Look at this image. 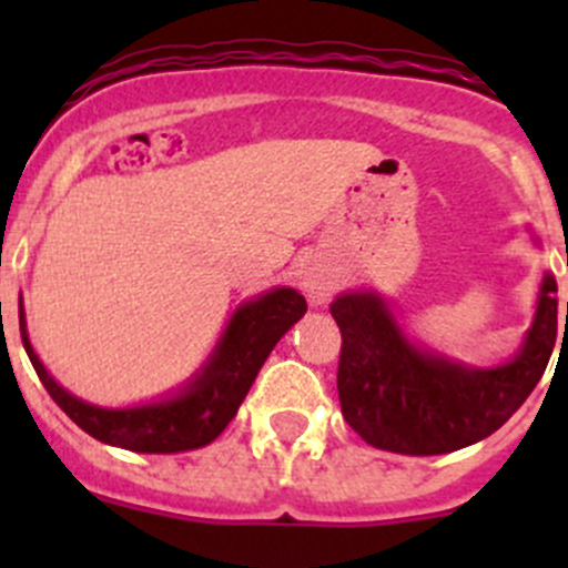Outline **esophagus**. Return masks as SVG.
Segmentation results:
<instances>
[{
	"label": "esophagus",
	"mask_w": 568,
	"mask_h": 568,
	"mask_svg": "<svg viewBox=\"0 0 568 568\" xmlns=\"http://www.w3.org/2000/svg\"><path fill=\"white\" fill-rule=\"evenodd\" d=\"M300 285L311 305H324V302L335 294L337 274L332 272V268L321 266V263H311V266H305V272H302Z\"/></svg>",
	"instance_id": "1"
}]
</instances>
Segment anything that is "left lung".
<instances>
[{
    "label": "left lung",
    "instance_id": "8db88e82",
    "mask_svg": "<svg viewBox=\"0 0 568 568\" xmlns=\"http://www.w3.org/2000/svg\"><path fill=\"white\" fill-rule=\"evenodd\" d=\"M530 239L541 247L532 231ZM329 311L343 335L337 395L348 426L379 450L439 456L495 434L538 385L558 335V283L541 274L530 326L514 357L497 365L423 346L374 288L343 291Z\"/></svg>",
    "mask_w": 568,
    "mask_h": 568
}]
</instances>
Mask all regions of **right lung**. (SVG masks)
<instances>
[{"label":"right lung","mask_w":568,"mask_h":568,"mask_svg":"<svg viewBox=\"0 0 568 568\" xmlns=\"http://www.w3.org/2000/svg\"><path fill=\"white\" fill-rule=\"evenodd\" d=\"M305 313L307 302L300 291L274 285L244 300L231 313L209 357L173 390L142 404L99 406L65 390L40 363L27 329L24 300L19 296V326L27 357L57 406L99 443L134 454H183L214 443L236 417L280 337Z\"/></svg>","instance_id":"obj_1"}]
</instances>
